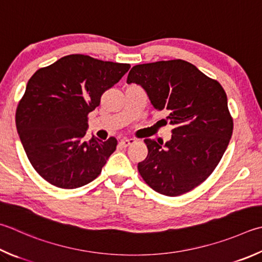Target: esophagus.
<instances>
[{"label":"esophagus","instance_id":"1","mask_svg":"<svg viewBox=\"0 0 262 262\" xmlns=\"http://www.w3.org/2000/svg\"><path fill=\"white\" fill-rule=\"evenodd\" d=\"M135 142H136V141H135L134 139H122V140L120 141V145L123 146V147H127L128 145L134 144Z\"/></svg>","mask_w":262,"mask_h":262}]
</instances>
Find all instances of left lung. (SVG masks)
I'll list each match as a JSON object with an SVG mask.
<instances>
[{"label": "left lung", "mask_w": 262, "mask_h": 262, "mask_svg": "<svg viewBox=\"0 0 262 262\" xmlns=\"http://www.w3.org/2000/svg\"><path fill=\"white\" fill-rule=\"evenodd\" d=\"M149 96L156 110L168 111L172 139H146V158L137 169L155 191L181 196L202 184L220 163L234 120L222 85L182 59L135 65L127 78Z\"/></svg>", "instance_id": "8db88e82"}]
</instances>
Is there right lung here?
Here are the masks:
<instances>
[{
  "label": "right lung",
  "instance_id": "obj_1",
  "mask_svg": "<svg viewBox=\"0 0 262 262\" xmlns=\"http://www.w3.org/2000/svg\"><path fill=\"white\" fill-rule=\"evenodd\" d=\"M129 68L77 54L39 69L28 80L16 126L28 160L47 182L75 189L101 174L118 142L85 141L88 115Z\"/></svg>",
  "mask_w": 262,
  "mask_h": 262
}]
</instances>
